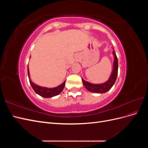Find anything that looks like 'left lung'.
Masks as SVG:
<instances>
[{
	"instance_id": "8db88e82",
	"label": "left lung",
	"mask_w": 148,
	"mask_h": 148,
	"mask_svg": "<svg viewBox=\"0 0 148 148\" xmlns=\"http://www.w3.org/2000/svg\"><path fill=\"white\" fill-rule=\"evenodd\" d=\"M113 54L114 56V61L113 66L114 69L108 81L102 84H92L88 82L84 81L82 78L83 85L88 91L92 92L104 93L110 90L111 88L113 86V85L114 84L116 81V79H117L118 75V60L115 51H113Z\"/></svg>"
}]
</instances>
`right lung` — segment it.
<instances>
[{
    "instance_id": "right-lung-1",
    "label": "right lung",
    "mask_w": 148,
    "mask_h": 148,
    "mask_svg": "<svg viewBox=\"0 0 148 148\" xmlns=\"http://www.w3.org/2000/svg\"><path fill=\"white\" fill-rule=\"evenodd\" d=\"M28 77L29 78V73L28 67ZM29 83L31 87L33 88L36 93L42 97L49 98V97H52L59 95V94L62 91V90H63V89L64 88L65 81L63 83H62L60 85H59V86H58L56 88H48L38 86V85L35 84L34 83H33L32 82H31L30 79H29Z\"/></svg>"
}]
</instances>
